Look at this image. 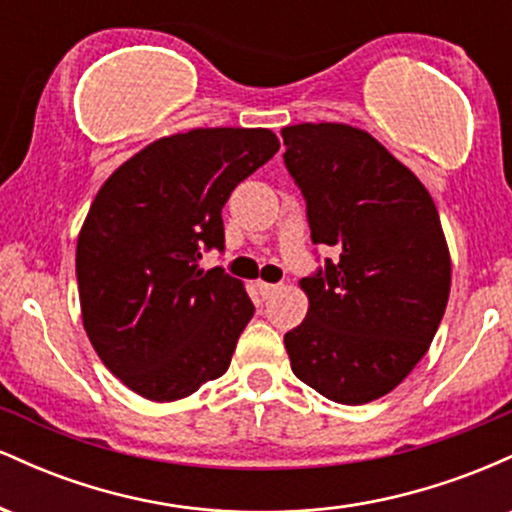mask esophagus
Listing matches in <instances>:
<instances>
[{
  "mask_svg": "<svg viewBox=\"0 0 512 512\" xmlns=\"http://www.w3.org/2000/svg\"><path fill=\"white\" fill-rule=\"evenodd\" d=\"M257 289H260V296L262 298H269L272 293H276L279 289V284H267V281H257Z\"/></svg>",
  "mask_w": 512,
  "mask_h": 512,
  "instance_id": "34e87169",
  "label": "esophagus"
}]
</instances>
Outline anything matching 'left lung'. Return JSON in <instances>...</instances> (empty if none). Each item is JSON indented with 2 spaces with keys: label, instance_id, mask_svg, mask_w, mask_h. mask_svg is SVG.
Returning a JSON list of instances; mask_svg holds the SVG:
<instances>
[{
  "label": "left lung",
  "instance_id": "1",
  "mask_svg": "<svg viewBox=\"0 0 512 512\" xmlns=\"http://www.w3.org/2000/svg\"><path fill=\"white\" fill-rule=\"evenodd\" d=\"M281 137L310 238L339 250L301 279L308 315L284 337L291 370L332 402H373L426 356L443 320L452 267L438 209L366 129L303 122Z\"/></svg>",
  "mask_w": 512,
  "mask_h": 512
}]
</instances>
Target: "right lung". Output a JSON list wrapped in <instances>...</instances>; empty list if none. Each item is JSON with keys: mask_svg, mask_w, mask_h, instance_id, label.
<instances>
[{"mask_svg": "<svg viewBox=\"0 0 512 512\" xmlns=\"http://www.w3.org/2000/svg\"><path fill=\"white\" fill-rule=\"evenodd\" d=\"M276 151L272 129L199 127L144 146L98 190L76 240L81 320L137 395L175 402L228 370L255 305L199 260L223 250V204Z\"/></svg>", "mask_w": 512, "mask_h": 512, "instance_id": "obj_1", "label": "right lung"}]
</instances>
